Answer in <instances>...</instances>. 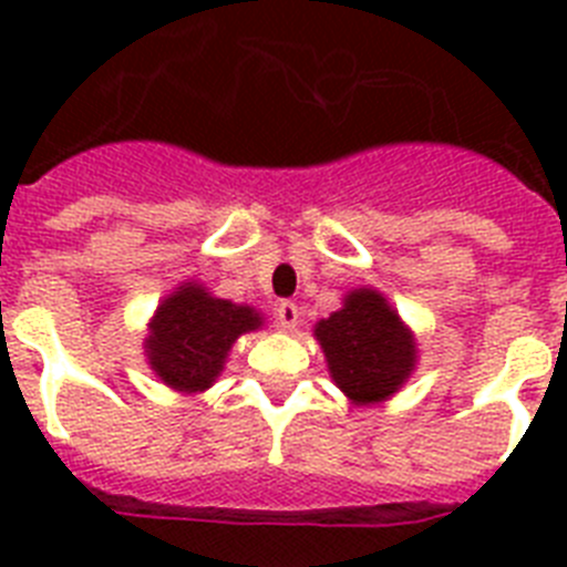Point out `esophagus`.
<instances>
[{"label": "esophagus", "instance_id": "1", "mask_svg": "<svg viewBox=\"0 0 567 567\" xmlns=\"http://www.w3.org/2000/svg\"><path fill=\"white\" fill-rule=\"evenodd\" d=\"M275 315H278V323L284 332H292V329L300 323V309L295 307V303H289V300H284Z\"/></svg>", "mask_w": 567, "mask_h": 567}]
</instances>
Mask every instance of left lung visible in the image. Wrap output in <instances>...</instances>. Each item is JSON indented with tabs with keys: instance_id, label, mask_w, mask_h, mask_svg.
Listing matches in <instances>:
<instances>
[{
	"instance_id": "1",
	"label": "left lung",
	"mask_w": 567,
	"mask_h": 567,
	"mask_svg": "<svg viewBox=\"0 0 567 567\" xmlns=\"http://www.w3.org/2000/svg\"><path fill=\"white\" fill-rule=\"evenodd\" d=\"M334 385L352 405H374L403 389L417 369V338L372 287L343 295V307L315 323Z\"/></svg>"
}]
</instances>
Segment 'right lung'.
Listing matches in <instances>:
<instances>
[{
	"label": "right lung",
	"instance_id": "add662e5",
	"mask_svg": "<svg viewBox=\"0 0 567 567\" xmlns=\"http://www.w3.org/2000/svg\"><path fill=\"white\" fill-rule=\"evenodd\" d=\"M260 327L264 315L255 307L215 298L198 280H184L150 318L144 358L173 392H207L224 372L235 340Z\"/></svg>",
	"mask_w": 567,
	"mask_h": 567
}]
</instances>
